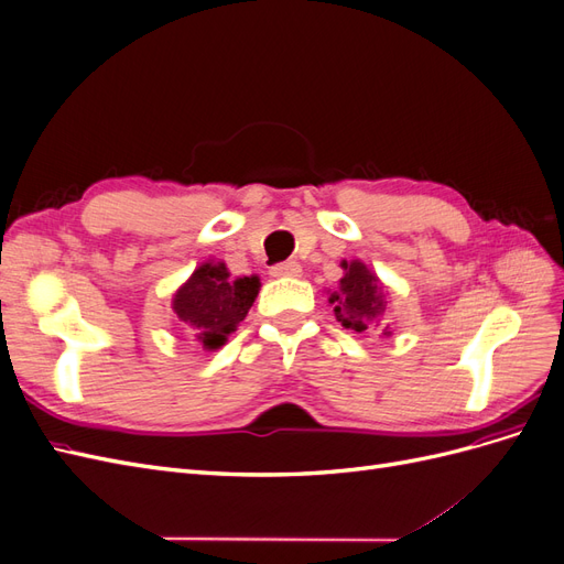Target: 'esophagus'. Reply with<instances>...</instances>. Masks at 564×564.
I'll return each mask as SVG.
<instances>
[{
	"label": "esophagus",
	"instance_id": "esophagus-1",
	"mask_svg": "<svg viewBox=\"0 0 564 564\" xmlns=\"http://www.w3.org/2000/svg\"><path fill=\"white\" fill-rule=\"evenodd\" d=\"M301 265L296 261H289V263H278L270 268V275L272 278H301Z\"/></svg>",
	"mask_w": 564,
	"mask_h": 564
}]
</instances>
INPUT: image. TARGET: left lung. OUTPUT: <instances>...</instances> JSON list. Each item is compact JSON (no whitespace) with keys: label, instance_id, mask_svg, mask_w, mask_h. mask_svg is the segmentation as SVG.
Masks as SVG:
<instances>
[{"label":"left lung","instance_id":"obj_1","mask_svg":"<svg viewBox=\"0 0 564 564\" xmlns=\"http://www.w3.org/2000/svg\"><path fill=\"white\" fill-rule=\"evenodd\" d=\"M340 268H344V278L338 280V292H332L329 296L340 327L352 329L357 334L367 332L369 327H379L381 317L388 311L383 282L360 259L340 261ZM390 334V327H383V336Z\"/></svg>","mask_w":564,"mask_h":564}]
</instances>
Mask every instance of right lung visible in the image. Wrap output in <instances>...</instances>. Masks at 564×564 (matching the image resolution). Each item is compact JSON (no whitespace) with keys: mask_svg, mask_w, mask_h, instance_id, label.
Instances as JSON below:
<instances>
[{"mask_svg":"<svg viewBox=\"0 0 564 564\" xmlns=\"http://www.w3.org/2000/svg\"><path fill=\"white\" fill-rule=\"evenodd\" d=\"M259 289V275L230 280L226 263L209 259L176 289L172 308L187 336L204 350H218L247 317Z\"/></svg>","mask_w":564,"mask_h":564,"instance_id":"obj_1","label":"right lung"}]
</instances>
